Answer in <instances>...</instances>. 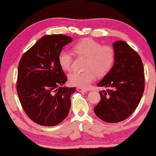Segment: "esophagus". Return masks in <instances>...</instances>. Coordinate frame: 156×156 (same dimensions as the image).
I'll return each mask as SVG.
<instances>
[{"mask_svg":"<svg viewBox=\"0 0 156 156\" xmlns=\"http://www.w3.org/2000/svg\"><path fill=\"white\" fill-rule=\"evenodd\" d=\"M76 89H77V91H80V92H86V91H87V89L81 88V87H77Z\"/></svg>","mask_w":156,"mask_h":156,"instance_id":"obj_1","label":"esophagus"}]
</instances>
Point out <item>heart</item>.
<instances>
[{
  "label": "heart",
  "mask_w": 156,
  "mask_h": 156,
  "mask_svg": "<svg viewBox=\"0 0 156 156\" xmlns=\"http://www.w3.org/2000/svg\"><path fill=\"white\" fill-rule=\"evenodd\" d=\"M72 52L77 57H87L83 72H72L69 74L70 84L81 88H87L95 80L96 74L99 77L105 76L112 69L115 62L114 49L110 45H101L99 42L84 38L74 44ZM59 64L65 72L72 68L73 57L71 52L62 50L58 56Z\"/></svg>",
  "instance_id": "b5f03b06"
}]
</instances>
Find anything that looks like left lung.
Here are the masks:
<instances>
[{"mask_svg":"<svg viewBox=\"0 0 156 156\" xmlns=\"http://www.w3.org/2000/svg\"><path fill=\"white\" fill-rule=\"evenodd\" d=\"M115 62L112 69L97 86L109 87L99 91L101 100L95 114L107 123L125 120L133 114L144 91V66L139 55L122 40L113 44Z\"/></svg>","mask_w":156,"mask_h":156,"instance_id":"obj_1","label":"left lung"}]
</instances>
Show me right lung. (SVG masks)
<instances>
[{
    "label": "right lung",
    "mask_w": 156,
    "mask_h": 156,
    "mask_svg": "<svg viewBox=\"0 0 156 156\" xmlns=\"http://www.w3.org/2000/svg\"><path fill=\"white\" fill-rule=\"evenodd\" d=\"M72 39L61 34L43 36L19 62L16 85L19 99L27 116L39 125H58L69 114L75 88L63 86L67 77L58 56Z\"/></svg>",
    "instance_id": "1"
}]
</instances>
